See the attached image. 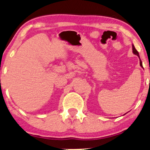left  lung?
Masks as SVG:
<instances>
[{
  "mask_svg": "<svg viewBox=\"0 0 150 150\" xmlns=\"http://www.w3.org/2000/svg\"><path fill=\"white\" fill-rule=\"evenodd\" d=\"M132 52L134 53V54H136L137 56H138V57L139 58V60H140V65H141V67H143V65H142V61H141V59H140V57H139V52H138V51H137L136 49H135V48H134V45L132 44Z\"/></svg>",
  "mask_w": 150,
  "mask_h": 150,
  "instance_id": "obj_1",
  "label": "left lung"
}]
</instances>
